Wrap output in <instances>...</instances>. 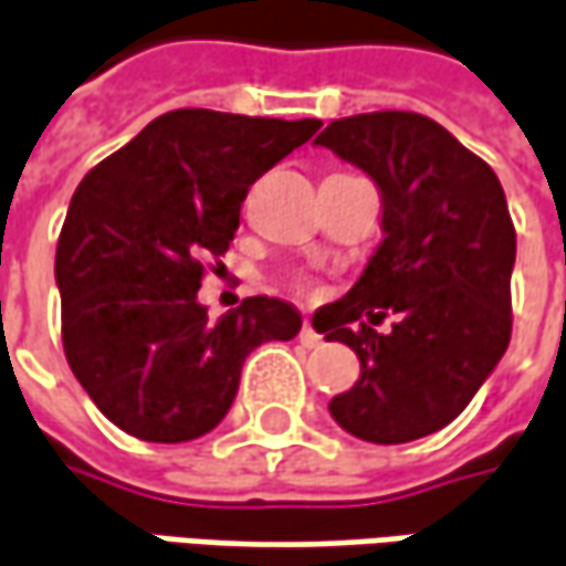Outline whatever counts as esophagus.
Masks as SVG:
<instances>
[{"label": "esophagus", "mask_w": 566, "mask_h": 566, "mask_svg": "<svg viewBox=\"0 0 566 566\" xmlns=\"http://www.w3.org/2000/svg\"><path fill=\"white\" fill-rule=\"evenodd\" d=\"M300 344H303L306 349L322 347V334L315 332L313 325H303V328H300Z\"/></svg>", "instance_id": "esophagus-1"}]
</instances>
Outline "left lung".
I'll return each mask as SVG.
<instances>
[{
    "mask_svg": "<svg viewBox=\"0 0 566 566\" xmlns=\"http://www.w3.org/2000/svg\"><path fill=\"white\" fill-rule=\"evenodd\" d=\"M315 145L378 186L384 232L347 297L315 313L333 328L325 340L359 356V380L328 412L368 443L421 440L459 418L509 349L517 238L505 191L490 164L409 111L334 120ZM387 308L400 322L378 335Z\"/></svg>",
    "mask_w": 566,
    "mask_h": 566,
    "instance_id": "8db88e82",
    "label": "left lung"
}]
</instances>
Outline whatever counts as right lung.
<instances>
[{
  "instance_id": "add662e5",
  "label": "right lung",
  "mask_w": 566,
  "mask_h": 566,
  "mask_svg": "<svg viewBox=\"0 0 566 566\" xmlns=\"http://www.w3.org/2000/svg\"><path fill=\"white\" fill-rule=\"evenodd\" d=\"M322 120L186 107L151 120L73 191L57 238L61 337L107 421L186 443L232 409L241 365L297 337V306L248 297L219 318L198 300L201 256L229 251L248 188Z\"/></svg>"
}]
</instances>
